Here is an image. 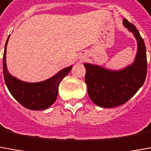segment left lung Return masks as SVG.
Instances as JSON below:
<instances>
[{
    "label": "left lung",
    "instance_id": "obj_1",
    "mask_svg": "<svg viewBox=\"0 0 151 151\" xmlns=\"http://www.w3.org/2000/svg\"><path fill=\"white\" fill-rule=\"evenodd\" d=\"M123 24L137 41V52L132 65L120 70L105 69L97 65L85 63L86 81L90 99L102 108H113L124 104L143 86L147 73L146 49L136 26L127 19Z\"/></svg>",
    "mask_w": 151,
    "mask_h": 151
}]
</instances>
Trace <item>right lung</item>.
<instances>
[{
	"label": "right lung",
	"mask_w": 151,
	"mask_h": 151,
	"mask_svg": "<svg viewBox=\"0 0 151 151\" xmlns=\"http://www.w3.org/2000/svg\"><path fill=\"white\" fill-rule=\"evenodd\" d=\"M10 37V36H9ZM3 55V75L7 88L11 95L23 105L30 110H43L49 108L56 101L58 94V86L62 79L65 77L72 68L70 65L60 70L52 77L38 83L24 82L12 76L6 67V45Z\"/></svg>",
	"instance_id": "add662e5"
}]
</instances>
